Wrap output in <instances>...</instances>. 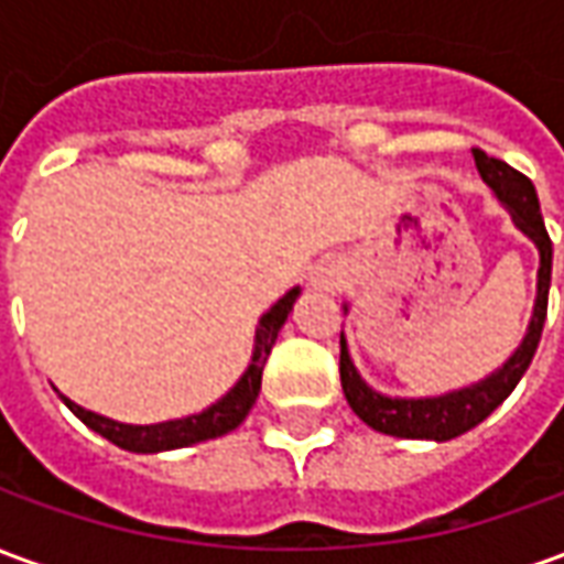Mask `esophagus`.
<instances>
[{"instance_id": "esophagus-1", "label": "esophagus", "mask_w": 564, "mask_h": 564, "mask_svg": "<svg viewBox=\"0 0 564 564\" xmlns=\"http://www.w3.org/2000/svg\"><path fill=\"white\" fill-rule=\"evenodd\" d=\"M314 286H323V290H335L338 286V274L329 269H319L317 274H314Z\"/></svg>"}]
</instances>
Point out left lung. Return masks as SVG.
<instances>
[{"mask_svg":"<svg viewBox=\"0 0 564 564\" xmlns=\"http://www.w3.org/2000/svg\"><path fill=\"white\" fill-rule=\"evenodd\" d=\"M471 153L484 184L505 205L513 226L538 247L541 265H538V295H534L532 319H529V329H525L520 347L492 375H486L484 380H477L471 387L441 392V395H420V399L383 395V392L371 390L362 375L356 371L350 350H347V338L341 332L344 399L362 423L371 425L375 432H383V435L411 437V441H449V437H459L474 425H480L498 404L508 399L510 392L517 390L525 368L532 366V356L538 350V341H541V332H544L550 274H553V241L546 235L534 184L525 174L510 169L508 162L486 156L484 150L474 148ZM344 311H347V305H344Z\"/></svg>","mask_w":564,"mask_h":564,"instance_id":"left-lung-1","label":"left lung"}]
</instances>
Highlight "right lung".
<instances>
[{"instance_id": "1", "label": "right lung", "mask_w": 564, "mask_h": 564, "mask_svg": "<svg viewBox=\"0 0 564 564\" xmlns=\"http://www.w3.org/2000/svg\"><path fill=\"white\" fill-rule=\"evenodd\" d=\"M299 286H293L290 293L281 295L274 305L259 317L257 338H253V356L247 362L245 375L238 378L232 390L226 392L223 399H217L214 404H208L205 411L198 414L181 416V420H165V423L153 425H132V423H117L111 416L96 414V411H87L80 408L72 399H66L59 392V399L66 402V408L72 414L78 416L80 423L93 429L96 435L108 437L111 444H117L120 449H129V453H162V449H181L193 447L198 441H210V437L229 435L232 429L245 423V416L250 414V408L257 404L259 387H262V368L269 362V354L274 341H278V332L290 317L295 299H299Z\"/></svg>"}]
</instances>
